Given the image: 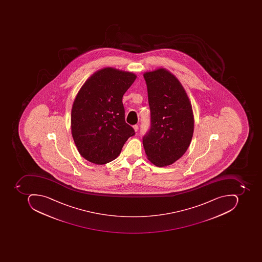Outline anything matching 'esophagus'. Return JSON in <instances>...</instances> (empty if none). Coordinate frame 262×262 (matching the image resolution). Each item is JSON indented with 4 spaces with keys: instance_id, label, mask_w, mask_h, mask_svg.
<instances>
[{
    "instance_id": "1",
    "label": "esophagus",
    "mask_w": 262,
    "mask_h": 262,
    "mask_svg": "<svg viewBox=\"0 0 262 262\" xmlns=\"http://www.w3.org/2000/svg\"><path fill=\"white\" fill-rule=\"evenodd\" d=\"M133 128L135 132H137L139 130V125H134Z\"/></svg>"
}]
</instances>
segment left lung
I'll return each mask as SVG.
<instances>
[{"label": "left lung", "instance_id": "1", "mask_svg": "<svg viewBox=\"0 0 262 262\" xmlns=\"http://www.w3.org/2000/svg\"><path fill=\"white\" fill-rule=\"evenodd\" d=\"M150 127L142 139L148 159L158 167L170 165L188 149L193 133L191 104L183 85L164 69L145 72Z\"/></svg>", "mask_w": 262, "mask_h": 262}]
</instances>
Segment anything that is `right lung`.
I'll return each mask as SVG.
<instances>
[{
    "mask_svg": "<svg viewBox=\"0 0 262 262\" xmlns=\"http://www.w3.org/2000/svg\"><path fill=\"white\" fill-rule=\"evenodd\" d=\"M136 79L132 72L105 68L88 79L74 101L72 134L85 160L104 164L120 155L133 127L125 121L123 94Z\"/></svg>",
    "mask_w": 262,
    "mask_h": 262,
    "instance_id": "add662e5",
    "label": "right lung"
}]
</instances>
